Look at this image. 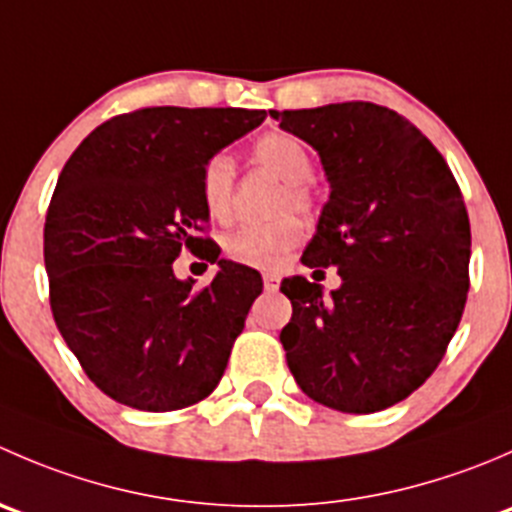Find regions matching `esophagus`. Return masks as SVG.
Instances as JSON below:
<instances>
[{"mask_svg": "<svg viewBox=\"0 0 512 512\" xmlns=\"http://www.w3.org/2000/svg\"><path fill=\"white\" fill-rule=\"evenodd\" d=\"M262 282H265L267 292H275V289L280 287V277L272 275V272H265V277H262Z\"/></svg>", "mask_w": 512, "mask_h": 512, "instance_id": "1", "label": "esophagus"}]
</instances>
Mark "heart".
Here are the masks:
<instances>
[{"instance_id":"1","label":"heart","mask_w":512,"mask_h":512,"mask_svg":"<svg viewBox=\"0 0 512 512\" xmlns=\"http://www.w3.org/2000/svg\"><path fill=\"white\" fill-rule=\"evenodd\" d=\"M252 156L262 168L275 173L287 185L282 195L280 210H309L314 205L312 193L304 183L312 178V158L309 151L289 133H267L257 138L252 146ZM232 185H235V160L227 153H218L203 165L200 173V195L208 215L218 223H227L232 218ZM304 230L297 218H282L270 225H245L232 230L225 237L223 247L230 260L240 265L257 267V270H272L280 267L289 255V250L302 242Z\"/></svg>"}]
</instances>
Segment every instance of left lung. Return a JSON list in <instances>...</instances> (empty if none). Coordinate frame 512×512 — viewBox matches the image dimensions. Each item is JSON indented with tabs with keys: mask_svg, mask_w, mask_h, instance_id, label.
Returning <instances> with one entry per match:
<instances>
[{
	"mask_svg": "<svg viewBox=\"0 0 512 512\" xmlns=\"http://www.w3.org/2000/svg\"><path fill=\"white\" fill-rule=\"evenodd\" d=\"M317 151L329 200L304 250L337 267L324 294L282 280L292 319L280 334L299 389L342 414H374L433 374L461 322L471 223L441 153L414 123L376 103L270 111Z\"/></svg>",
	"mask_w": 512,
	"mask_h": 512,
	"instance_id": "8db88e82",
	"label": "left lung"
}]
</instances>
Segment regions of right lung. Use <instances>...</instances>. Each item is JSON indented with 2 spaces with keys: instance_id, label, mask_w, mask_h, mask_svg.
<instances>
[{
  "instance_id": "right-lung-1",
  "label": "right lung",
  "mask_w": 512,
  "mask_h": 512,
  "mask_svg": "<svg viewBox=\"0 0 512 512\" xmlns=\"http://www.w3.org/2000/svg\"><path fill=\"white\" fill-rule=\"evenodd\" d=\"M247 108L156 106L101 123L66 160L44 225L51 312L86 376L118 404L175 411L213 394L262 292L260 272L219 260L203 290L172 262L210 215L200 173L265 121Z\"/></svg>"
}]
</instances>
